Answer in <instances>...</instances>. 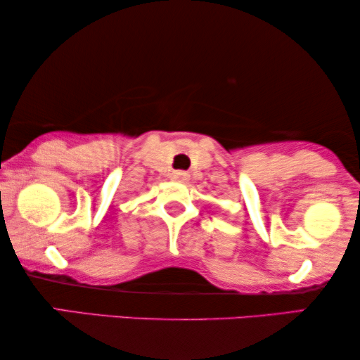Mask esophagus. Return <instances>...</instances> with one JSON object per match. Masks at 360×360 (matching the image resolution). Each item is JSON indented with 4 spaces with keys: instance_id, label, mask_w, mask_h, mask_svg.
<instances>
[{
    "instance_id": "esophagus-1",
    "label": "esophagus",
    "mask_w": 360,
    "mask_h": 360,
    "mask_svg": "<svg viewBox=\"0 0 360 360\" xmlns=\"http://www.w3.org/2000/svg\"><path fill=\"white\" fill-rule=\"evenodd\" d=\"M171 177L174 181H179V183H184V181L189 179V174H188V172H184V171H172Z\"/></svg>"
}]
</instances>
